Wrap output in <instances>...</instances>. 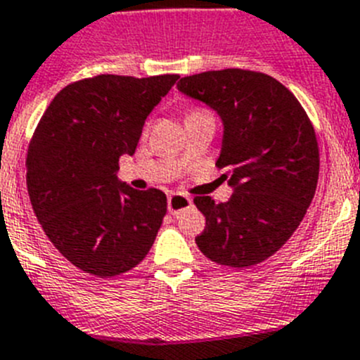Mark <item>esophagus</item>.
I'll return each mask as SVG.
<instances>
[{
	"label": "esophagus",
	"instance_id": "obj_1",
	"mask_svg": "<svg viewBox=\"0 0 360 360\" xmlns=\"http://www.w3.org/2000/svg\"><path fill=\"white\" fill-rule=\"evenodd\" d=\"M192 197L184 195V193L174 192L168 195V212L172 213V215H179L181 212L188 210L192 206Z\"/></svg>",
	"mask_w": 360,
	"mask_h": 360
}]
</instances>
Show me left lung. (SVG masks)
<instances>
[{"mask_svg": "<svg viewBox=\"0 0 360 360\" xmlns=\"http://www.w3.org/2000/svg\"><path fill=\"white\" fill-rule=\"evenodd\" d=\"M177 89L222 120L217 167L233 188L228 202L193 199L206 217L197 248L220 265L260 264L292 236L316 193L319 148L309 116L283 84L257 71H204Z\"/></svg>", "mask_w": 360, "mask_h": 360, "instance_id": "1", "label": "left lung"}]
</instances>
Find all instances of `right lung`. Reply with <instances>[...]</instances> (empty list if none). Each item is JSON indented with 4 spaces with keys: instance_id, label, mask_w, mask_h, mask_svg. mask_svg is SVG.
Wrapping results in <instances>:
<instances>
[{
    "instance_id": "right-lung-1",
    "label": "right lung",
    "mask_w": 360,
    "mask_h": 360,
    "mask_svg": "<svg viewBox=\"0 0 360 360\" xmlns=\"http://www.w3.org/2000/svg\"><path fill=\"white\" fill-rule=\"evenodd\" d=\"M179 75H98L57 93L30 141L27 186L51 244L98 278L140 264L167 213L161 190H134L116 177L136 152L145 120Z\"/></svg>"
}]
</instances>
